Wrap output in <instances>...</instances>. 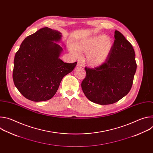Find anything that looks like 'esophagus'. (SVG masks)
I'll use <instances>...</instances> for the list:
<instances>
[{
  "label": "esophagus",
  "mask_w": 153,
  "mask_h": 153,
  "mask_svg": "<svg viewBox=\"0 0 153 153\" xmlns=\"http://www.w3.org/2000/svg\"><path fill=\"white\" fill-rule=\"evenodd\" d=\"M77 67H79V68H82V67H83V65H82L81 63L77 62Z\"/></svg>",
  "instance_id": "34e87169"
}]
</instances>
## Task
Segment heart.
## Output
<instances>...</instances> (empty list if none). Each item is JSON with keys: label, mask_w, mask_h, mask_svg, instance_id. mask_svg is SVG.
Segmentation results:
<instances>
[{"label": "heart", "mask_w": 153, "mask_h": 153, "mask_svg": "<svg viewBox=\"0 0 153 153\" xmlns=\"http://www.w3.org/2000/svg\"><path fill=\"white\" fill-rule=\"evenodd\" d=\"M112 39L104 35L97 36L83 41L76 46V48L87 53V60L92 66H99L103 63L113 48ZM73 54L77 55L74 48L71 50Z\"/></svg>", "instance_id": "obj_1"}]
</instances>
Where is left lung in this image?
Listing matches in <instances>:
<instances>
[{"mask_svg": "<svg viewBox=\"0 0 153 153\" xmlns=\"http://www.w3.org/2000/svg\"><path fill=\"white\" fill-rule=\"evenodd\" d=\"M114 43L106 61L97 67H85L86 77L81 86L90 101L109 105L117 102L131 88L137 68L132 45L119 31H114Z\"/></svg>", "mask_w": 153, "mask_h": 153, "instance_id": "1", "label": "left lung"}]
</instances>
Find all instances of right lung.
I'll list each match as a JSON object with an SVG mask.
<instances>
[{"instance_id":"right-lung-1","label":"right lung","mask_w":153,"mask_h":153,"mask_svg":"<svg viewBox=\"0 0 153 153\" xmlns=\"http://www.w3.org/2000/svg\"><path fill=\"white\" fill-rule=\"evenodd\" d=\"M61 33L48 27L28 36L21 43L14 60L13 79L19 92L34 102L45 101L56 93L63 77L71 73L77 62L59 59L62 48Z\"/></svg>"}]
</instances>
